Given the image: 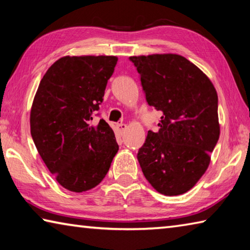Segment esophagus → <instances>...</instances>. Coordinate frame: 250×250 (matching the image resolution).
<instances>
[{
    "instance_id": "34e87169",
    "label": "esophagus",
    "mask_w": 250,
    "mask_h": 250,
    "mask_svg": "<svg viewBox=\"0 0 250 250\" xmlns=\"http://www.w3.org/2000/svg\"><path fill=\"white\" fill-rule=\"evenodd\" d=\"M116 129H117V132L119 133V135H122L126 130V125L125 124H117L116 125Z\"/></svg>"
}]
</instances>
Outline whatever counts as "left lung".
Returning a JSON list of instances; mask_svg holds the SVG:
<instances>
[{
  "instance_id": "8db88e82",
  "label": "left lung",
  "mask_w": 250,
  "mask_h": 250,
  "mask_svg": "<svg viewBox=\"0 0 250 250\" xmlns=\"http://www.w3.org/2000/svg\"><path fill=\"white\" fill-rule=\"evenodd\" d=\"M146 103L163 112L158 132L147 131L138 161L164 195L191 189L208 167L219 138L218 98L207 76L175 54L132 56Z\"/></svg>"
}]
</instances>
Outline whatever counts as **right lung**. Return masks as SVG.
I'll return each instance as SVG.
<instances>
[{
  "label": "right lung",
  "mask_w": 250,
  "mask_h": 250,
  "mask_svg": "<svg viewBox=\"0 0 250 250\" xmlns=\"http://www.w3.org/2000/svg\"><path fill=\"white\" fill-rule=\"evenodd\" d=\"M117 62L115 56L62 57L46 71L34 98L33 141L49 172L71 192L98 185L119 150L107 122L91 125Z\"/></svg>",
  "instance_id": "1"
}]
</instances>
